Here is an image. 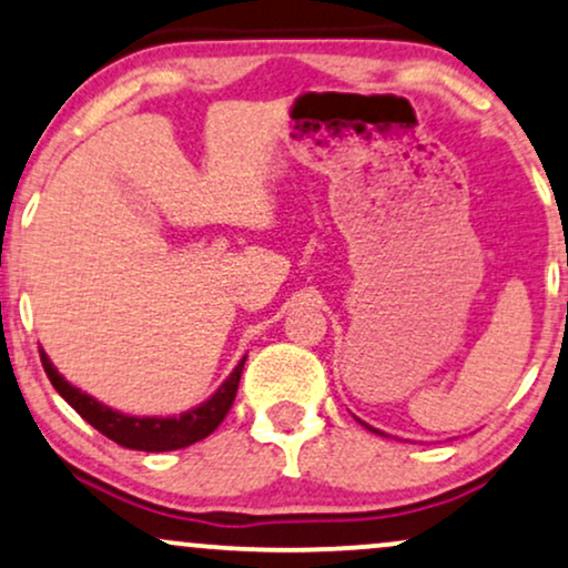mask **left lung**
<instances>
[{"label": "left lung", "mask_w": 568, "mask_h": 568, "mask_svg": "<svg viewBox=\"0 0 568 568\" xmlns=\"http://www.w3.org/2000/svg\"><path fill=\"white\" fill-rule=\"evenodd\" d=\"M367 428H371V426H367ZM371 432H375V428H371ZM375 434H381V432H375Z\"/></svg>", "instance_id": "obj_1"}]
</instances>
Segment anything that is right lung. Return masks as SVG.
<instances>
[{"label": "right lung", "mask_w": 568, "mask_h": 568, "mask_svg": "<svg viewBox=\"0 0 568 568\" xmlns=\"http://www.w3.org/2000/svg\"><path fill=\"white\" fill-rule=\"evenodd\" d=\"M42 365L47 378L52 381L54 392L71 405L84 418L89 426L98 428L108 439L126 449H142V453H169V449H182L190 444L206 439L211 432H216L219 423L230 413L232 402H235L237 384H241V373L245 365V357L237 362L235 371L230 378L211 394V399L203 402L187 413L176 415V418H136V415H124L119 409L105 407L102 402L81 392V388L71 386L68 381L54 371V365L42 349Z\"/></svg>", "instance_id": "obj_1"}]
</instances>
